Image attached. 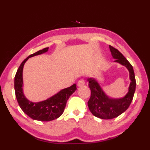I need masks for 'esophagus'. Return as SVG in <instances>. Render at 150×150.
Returning a JSON list of instances; mask_svg holds the SVG:
<instances>
[{
  "label": "esophagus",
  "instance_id": "34e87169",
  "mask_svg": "<svg viewBox=\"0 0 150 150\" xmlns=\"http://www.w3.org/2000/svg\"><path fill=\"white\" fill-rule=\"evenodd\" d=\"M85 84V81L83 80V79H81V80L79 81L78 82V86L79 87H81V86H83Z\"/></svg>",
  "mask_w": 150,
  "mask_h": 150
}]
</instances>
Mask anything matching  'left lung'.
Returning <instances> with one entry per match:
<instances>
[{"label":"left lung","mask_w":150,"mask_h":150,"mask_svg":"<svg viewBox=\"0 0 150 150\" xmlns=\"http://www.w3.org/2000/svg\"><path fill=\"white\" fill-rule=\"evenodd\" d=\"M114 62L119 63L128 69L131 82L128 93L124 97L119 98H111L105 93L99 83L93 77L88 78L89 87L91 90V97L88 106L94 116L102 119H111L124 113L129 108L133 100L136 88L135 73L133 66L119 50L109 46Z\"/></svg>","instance_id":"left-lung-1"}]
</instances>
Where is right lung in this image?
<instances>
[{
	"mask_svg": "<svg viewBox=\"0 0 150 150\" xmlns=\"http://www.w3.org/2000/svg\"><path fill=\"white\" fill-rule=\"evenodd\" d=\"M49 47L31 54L23 60L17 69L15 77V91L19 106L24 113L31 119L40 121H50L59 118L63 113L66 107L67 100L69 97L77 90L76 84L70 87L59 91L53 96L37 103L29 100L25 96L23 92V68L24 64L30 57L41 55L48 51Z\"/></svg>",
	"mask_w": 150,
	"mask_h": 150,
	"instance_id": "obj_1",
	"label": "right lung"
}]
</instances>
